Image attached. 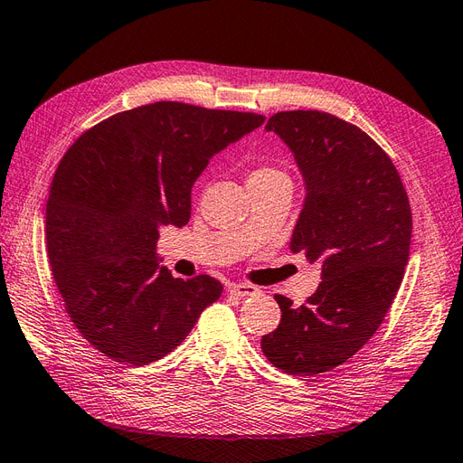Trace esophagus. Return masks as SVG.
Here are the masks:
<instances>
[{
	"label": "esophagus",
	"instance_id": "esophagus-1",
	"mask_svg": "<svg viewBox=\"0 0 463 463\" xmlns=\"http://www.w3.org/2000/svg\"><path fill=\"white\" fill-rule=\"evenodd\" d=\"M229 293L239 295V298H250V295L260 293V288L252 286V283H231Z\"/></svg>",
	"mask_w": 463,
	"mask_h": 463
}]
</instances>
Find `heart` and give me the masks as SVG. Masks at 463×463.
I'll list each match as a JSON object with an SVG mask.
<instances>
[{"instance_id": "1", "label": "heart", "mask_w": 463, "mask_h": 463, "mask_svg": "<svg viewBox=\"0 0 463 463\" xmlns=\"http://www.w3.org/2000/svg\"><path fill=\"white\" fill-rule=\"evenodd\" d=\"M288 180V175L283 174L279 168H276L274 164H256L254 168L248 172L246 182L248 185H262V184H274V182H281Z\"/></svg>"}]
</instances>
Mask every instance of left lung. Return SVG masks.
Listing matches in <instances>:
<instances>
[{
    "instance_id": "8db88e82",
    "label": "left lung",
    "mask_w": 463,
    "mask_h": 463,
    "mask_svg": "<svg viewBox=\"0 0 463 463\" xmlns=\"http://www.w3.org/2000/svg\"><path fill=\"white\" fill-rule=\"evenodd\" d=\"M293 152L307 197L291 252L321 260V283L301 307L276 295L279 326L262 352L291 375L345 364L370 340L393 303L411 250L412 215L399 172L360 127L325 111L268 118Z\"/></svg>"
}]
</instances>
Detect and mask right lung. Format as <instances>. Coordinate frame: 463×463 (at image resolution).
<instances>
[{
    "label": "right lung",
    "instance_id": "obj_1",
    "mask_svg": "<svg viewBox=\"0 0 463 463\" xmlns=\"http://www.w3.org/2000/svg\"><path fill=\"white\" fill-rule=\"evenodd\" d=\"M264 115L156 101L93 125L66 150L46 203V250L64 309L90 345L145 365L180 346L222 286L158 266V227H184L213 154Z\"/></svg>",
    "mask_w": 463,
    "mask_h": 463
}]
</instances>
